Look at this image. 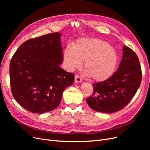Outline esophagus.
<instances>
[{
  "label": "esophagus",
  "instance_id": "34e87169",
  "mask_svg": "<svg viewBox=\"0 0 150 150\" xmlns=\"http://www.w3.org/2000/svg\"><path fill=\"white\" fill-rule=\"evenodd\" d=\"M82 81H83L82 79H81L79 76H78V75L75 76V82L76 83H80L82 82Z\"/></svg>",
  "mask_w": 150,
  "mask_h": 150
}]
</instances>
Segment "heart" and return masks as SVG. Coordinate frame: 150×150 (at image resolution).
Listing matches in <instances>:
<instances>
[{
	"label": "heart",
	"mask_w": 150,
	"mask_h": 150,
	"mask_svg": "<svg viewBox=\"0 0 150 150\" xmlns=\"http://www.w3.org/2000/svg\"><path fill=\"white\" fill-rule=\"evenodd\" d=\"M118 53L104 40L83 38L72 47L67 46L64 52V61L69 71L81 67L84 62L85 74L96 81H104L113 74L118 62Z\"/></svg>",
	"instance_id": "1"
}]
</instances>
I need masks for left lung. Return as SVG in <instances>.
<instances>
[{"mask_svg":"<svg viewBox=\"0 0 150 150\" xmlns=\"http://www.w3.org/2000/svg\"><path fill=\"white\" fill-rule=\"evenodd\" d=\"M122 58L117 70L106 81L93 84V93L86 98L96 111L112 113L124 108L135 95L142 82L138 57L128 47H122Z\"/></svg>","mask_w":150,"mask_h":150,"instance_id":"left-lung-1","label":"left lung"}]
</instances>
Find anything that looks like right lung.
I'll use <instances>...</instances> for the list:
<instances>
[{
  "label": "right lung",
  "instance_id": "add662e5",
  "mask_svg": "<svg viewBox=\"0 0 150 150\" xmlns=\"http://www.w3.org/2000/svg\"><path fill=\"white\" fill-rule=\"evenodd\" d=\"M61 34L54 33L21 44L10 62V82L15 100L28 111L42 114L52 111L74 76L62 69Z\"/></svg>",
  "mask_w": 150,
  "mask_h": 150
}]
</instances>
